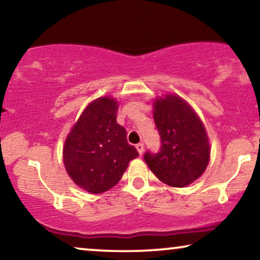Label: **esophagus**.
I'll list each match as a JSON object with an SVG mask.
<instances>
[{"label": "esophagus", "mask_w": 260, "mask_h": 260, "mask_svg": "<svg viewBox=\"0 0 260 260\" xmlns=\"http://www.w3.org/2000/svg\"><path fill=\"white\" fill-rule=\"evenodd\" d=\"M136 149H137V151L140 152V155H142V154H143V151H144V144L143 143L136 144Z\"/></svg>", "instance_id": "34e87169"}]
</instances>
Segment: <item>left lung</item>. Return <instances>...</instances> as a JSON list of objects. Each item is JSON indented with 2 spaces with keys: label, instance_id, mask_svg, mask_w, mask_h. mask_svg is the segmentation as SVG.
Returning <instances> with one entry per match:
<instances>
[{
  "label": "left lung",
  "instance_id": "obj_1",
  "mask_svg": "<svg viewBox=\"0 0 260 260\" xmlns=\"http://www.w3.org/2000/svg\"><path fill=\"white\" fill-rule=\"evenodd\" d=\"M154 120L159 151L144 154V161L159 181L186 187L202 175L209 162L205 126L189 104L179 95L166 94L154 102Z\"/></svg>",
  "mask_w": 260,
  "mask_h": 260
}]
</instances>
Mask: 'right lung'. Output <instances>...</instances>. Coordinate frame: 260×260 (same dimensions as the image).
<instances>
[{
	"label": "right lung",
	"mask_w": 260,
	"mask_h": 260,
	"mask_svg": "<svg viewBox=\"0 0 260 260\" xmlns=\"http://www.w3.org/2000/svg\"><path fill=\"white\" fill-rule=\"evenodd\" d=\"M118 103L101 97L88 104L63 145V163L74 183L88 193L101 194L116 186L138 151L117 123Z\"/></svg>",
	"instance_id": "obj_1"
}]
</instances>
